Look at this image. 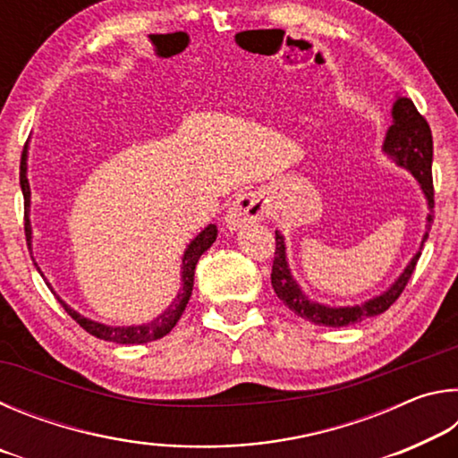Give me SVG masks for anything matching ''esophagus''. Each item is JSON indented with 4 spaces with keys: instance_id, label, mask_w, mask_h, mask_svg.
<instances>
[{
    "instance_id": "34e87169",
    "label": "esophagus",
    "mask_w": 458,
    "mask_h": 458,
    "mask_svg": "<svg viewBox=\"0 0 458 458\" xmlns=\"http://www.w3.org/2000/svg\"><path fill=\"white\" fill-rule=\"evenodd\" d=\"M267 216V199L257 191L242 193L238 196L226 212V228L228 230H238L248 224H254L262 220Z\"/></svg>"
}]
</instances>
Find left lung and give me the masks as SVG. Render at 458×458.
<instances>
[{
	"label": "left lung",
	"mask_w": 458,
	"mask_h": 458,
	"mask_svg": "<svg viewBox=\"0 0 458 458\" xmlns=\"http://www.w3.org/2000/svg\"><path fill=\"white\" fill-rule=\"evenodd\" d=\"M392 125L386 133L384 141V153L396 161L398 165L406 167L412 174L420 188L424 191L426 199H428V230L432 226L434 218V185H432V133L426 119L418 113L414 103L406 97H398L396 103L392 106ZM428 230L422 238V244L428 238ZM275 260H273V273H270V283L276 297L291 309L294 315L303 317V319L311 321L315 325H325V327H345V325L360 323L368 317H376L387 311L394 303H396L402 291L406 289V284L412 276L416 262L420 259V252H416V257L410 260V265L404 268V273L398 276V281L394 283L386 293L377 294V297L366 301L361 305L353 307H327L321 303H315L305 293L299 289L297 281L291 275V268L286 265V250H284V238L281 232H275Z\"/></svg>",
	"instance_id": "1"
}]
</instances>
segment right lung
I'll return each instance as SVG.
<instances>
[{"mask_svg": "<svg viewBox=\"0 0 458 458\" xmlns=\"http://www.w3.org/2000/svg\"><path fill=\"white\" fill-rule=\"evenodd\" d=\"M26 157H28V147H24V153H21L20 185H21V193H24L26 240H28V248H32V226H30V216H28V212H30V183H28V177H26V169H28ZM216 236H218V230H216L214 224H210V226L201 230L199 234L191 240L190 246L185 248L183 259H182V289H180V293H177V297L174 299V303L169 305L165 311L161 313L157 319H153L151 323L129 325V327H113V325H103V323L87 319V317L76 313L74 309L68 307L60 297H56V299L60 301V305L64 307V311L71 315L72 319L79 323L84 331H89L90 335H95L98 339L113 341V344H121V345L149 344V341L161 339L175 327V323L180 321V317L183 315L185 307H188V301L191 297V289H193V275H196V265H198L201 254H204L208 248L214 244ZM34 265H36V262H34ZM36 268H38V265H36ZM38 273H40V268H38ZM44 281H46V278H44ZM46 284H48V283H46ZM54 294H56V293H54Z\"/></svg>", "mask_w": 458, "mask_h": 458, "instance_id": "right-lung-1", "label": "right lung"}]
</instances>
